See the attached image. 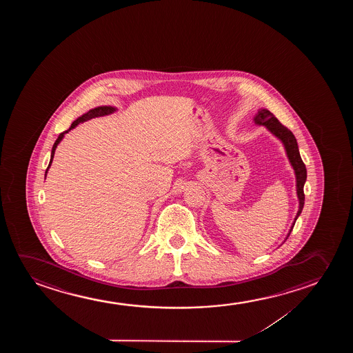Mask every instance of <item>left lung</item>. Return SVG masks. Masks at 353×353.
<instances>
[{"label":"left lung","instance_id":"8db88e82","mask_svg":"<svg viewBox=\"0 0 353 353\" xmlns=\"http://www.w3.org/2000/svg\"><path fill=\"white\" fill-rule=\"evenodd\" d=\"M253 121H254L256 125L265 126L266 129L270 131L271 134L275 136L276 139H279L282 142V145L285 147L287 158L290 160V165H292V168L294 170L295 183H296L295 185H296V195H298V200H299V210L296 212L294 222L292 224L290 232L287 234V237H285V240H287L288 236H290V232H292V229L294 227L296 219H298L300 213H301L303 208H304V184L306 182V176H307L306 174V168H305V164L303 163V160H301V157H300L298 142H296V139L293 135V132L288 130L285 126L282 125L280 121H277V118L269 110L261 108L258 113H256V117H254Z\"/></svg>","mask_w":353,"mask_h":353}]
</instances>
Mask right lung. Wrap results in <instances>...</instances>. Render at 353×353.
Listing matches in <instances>:
<instances>
[{
	"label": "right lung",
	"mask_w": 353,
	"mask_h": 353,
	"mask_svg": "<svg viewBox=\"0 0 353 353\" xmlns=\"http://www.w3.org/2000/svg\"><path fill=\"white\" fill-rule=\"evenodd\" d=\"M117 111L116 107L112 106H99L95 107V108H92L90 111H88L87 113H84L83 116L78 117L76 121H73L72 125L71 128L68 129V130L63 131L61 132L60 135L58 136V139L55 141V143H54L53 148H52V154H50V161H49L48 168L46 170V176L48 174L49 168H50V165H52V161H53L54 154H55V150H57V147H58L59 143L61 142V140L63 139V136L68 134V131L72 130L74 129L76 126L79 124V123H83V121H89V119H92V118H97V117H103L108 116V114H112V113H114Z\"/></svg>",
	"instance_id": "obj_1"
}]
</instances>
